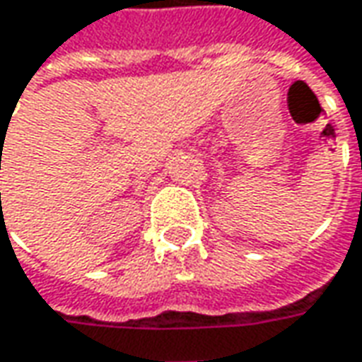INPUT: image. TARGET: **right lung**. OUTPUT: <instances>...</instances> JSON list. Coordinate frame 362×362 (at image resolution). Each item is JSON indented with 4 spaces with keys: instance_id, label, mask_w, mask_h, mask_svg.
I'll return each mask as SVG.
<instances>
[{
    "instance_id": "add662e5",
    "label": "right lung",
    "mask_w": 362,
    "mask_h": 362,
    "mask_svg": "<svg viewBox=\"0 0 362 362\" xmlns=\"http://www.w3.org/2000/svg\"><path fill=\"white\" fill-rule=\"evenodd\" d=\"M0 196H1V194H0Z\"/></svg>"
}]
</instances>
